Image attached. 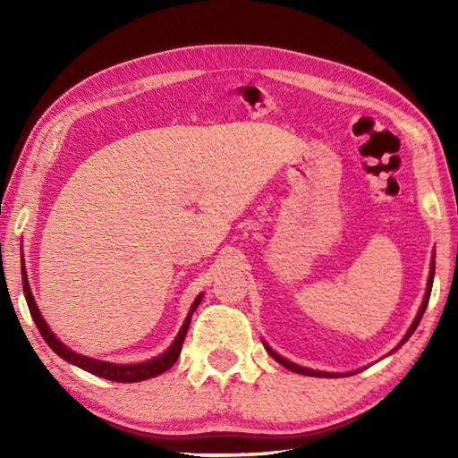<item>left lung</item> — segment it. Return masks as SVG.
Segmentation results:
<instances>
[{
  "mask_svg": "<svg viewBox=\"0 0 458 458\" xmlns=\"http://www.w3.org/2000/svg\"><path fill=\"white\" fill-rule=\"evenodd\" d=\"M433 277H435V258L431 259V271H429V279H427V289H425V297H423V303H421V307H420V310H417V315H415V318H413V323H411V327H410V330H407L405 333V336L402 338V343L397 344L394 350H397L400 348L402 344H405L407 340H410V336L415 333V328H417V325H420V320H421V317H423V313H425V309H427V303H429V297H431V287H433ZM264 346H266V350L269 352V356L276 360V362H279L281 366H285L287 369H291V372H295V374H303V376H315V377H343V376H350V374H356V372H346V374H333V372H320V369H310V368H305V366H299V364H295V362H291V360H287V358H284L281 354H277L276 350H271L269 346H267V343L264 340Z\"/></svg>",
  "mask_w": 458,
  "mask_h": 458,
  "instance_id": "8db88e82",
  "label": "left lung"
}]
</instances>
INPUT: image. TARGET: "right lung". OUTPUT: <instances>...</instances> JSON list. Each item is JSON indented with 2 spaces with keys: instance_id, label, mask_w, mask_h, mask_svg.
I'll return each instance as SVG.
<instances>
[{
  "instance_id": "add662e5",
  "label": "right lung",
  "mask_w": 458,
  "mask_h": 458,
  "mask_svg": "<svg viewBox=\"0 0 458 458\" xmlns=\"http://www.w3.org/2000/svg\"><path fill=\"white\" fill-rule=\"evenodd\" d=\"M21 279H23V293H25L29 313H31L35 325L38 328V333H41V336L45 338V343L51 346L55 352L61 356L63 360H66V362L79 366V368L86 369V372H90V374L98 376V377L112 379V382H125V384L141 382V379H149V377L159 376L163 372H167V369L174 362H177V358L181 354V348H182V343H184V335H187L189 325H191V317H192L194 310H197V307L200 305L202 295H204V293H200V295H197V299L192 301L191 310H189L187 318H184V323H182V327L179 330V335L174 336L171 346L165 350L163 354L155 356L151 360H145V362H140V364H114V362H104V360L89 358V356H82L79 352H74V350H71L66 344H63L61 340L55 336V333H53L51 328H48L47 320L43 318L41 310H38V307L35 303V297L31 293V287H29V279H27V269H25V264H23V258H21Z\"/></svg>"
}]
</instances>
